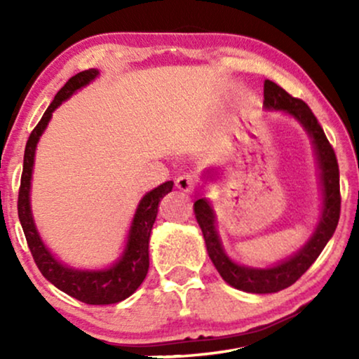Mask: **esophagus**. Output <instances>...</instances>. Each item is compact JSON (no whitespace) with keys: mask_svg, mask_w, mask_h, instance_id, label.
<instances>
[{"mask_svg":"<svg viewBox=\"0 0 359 359\" xmlns=\"http://www.w3.org/2000/svg\"><path fill=\"white\" fill-rule=\"evenodd\" d=\"M199 186V180L198 176L193 175V173H184L181 175L178 180H176V188L180 191H183V193H194L196 188Z\"/></svg>","mask_w":359,"mask_h":359,"instance_id":"esophagus-1","label":"esophagus"}]
</instances>
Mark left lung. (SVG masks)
Here are the masks:
<instances>
[{
  "label": "left lung",
  "instance_id": "8db88e82",
  "mask_svg": "<svg viewBox=\"0 0 359 359\" xmlns=\"http://www.w3.org/2000/svg\"><path fill=\"white\" fill-rule=\"evenodd\" d=\"M264 106L268 109L284 111L296 117L306 127L309 135L312 137L316 145L317 160L322 170V186H323V210L320 222L317 225L316 233L309 240L306 247L291 257L286 262L276 264L273 268L257 269L248 266H240L229 259L220 245L217 230H215L214 210L210 209L205 199H198L194 203L196 219L201 230H203L205 247H208L209 258L212 259L215 269L230 286L245 292L253 294H269L286 289L297 281L312 263L318 258L322 250L325 248L328 240L335 232L338 219H340L341 196H340V170H338L337 155L333 147L328 142L322 126L318 124L317 117L313 116L306 102L299 97H294L278 86L274 81H264Z\"/></svg>",
  "mask_w": 359,
  "mask_h": 359
}]
</instances>
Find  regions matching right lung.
Segmentation results:
<instances>
[{
    "mask_svg": "<svg viewBox=\"0 0 359 359\" xmlns=\"http://www.w3.org/2000/svg\"><path fill=\"white\" fill-rule=\"evenodd\" d=\"M97 76V70H90L76 73L72 76L65 85L57 93L50 106L43 112L42 119L34 127V130L29 135V140L24 150V163L21 175V186H19L18 196V214L21 220L24 235H26L27 247L31 250L34 262H36L39 271L42 276L50 281L53 286L67 292L68 296L78 299V301L91 304V306H104V304H116L124 301L137 291V287L144 283L149 271V240L150 232L154 227V222L158 214L160 201L173 189V181H166L160 184L158 188L151 189L150 193L144 196L137 208L134 222H132L129 240L124 255L114 266L102 271H78L63 266L52 257L50 252L42 243L39 237L36 225H34L31 205H29V189H31V175L34 166V154H36V145L39 137L42 135L48 121H50L52 112L70 97L76 90L85 86L91 80Z\"/></svg>",
    "mask_w": 359,
    "mask_h": 359,
    "instance_id": "obj_1",
    "label": "right lung"
}]
</instances>
